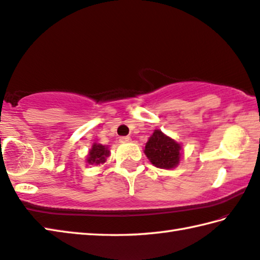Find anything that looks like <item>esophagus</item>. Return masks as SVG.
<instances>
[{
  "label": "esophagus",
  "instance_id": "esophagus-1",
  "mask_svg": "<svg viewBox=\"0 0 260 260\" xmlns=\"http://www.w3.org/2000/svg\"><path fill=\"white\" fill-rule=\"evenodd\" d=\"M119 141L121 143H127V142H131L132 139L129 138V136H121V138L119 139Z\"/></svg>",
  "mask_w": 260,
  "mask_h": 260
}]
</instances>
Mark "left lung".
<instances>
[{
    "label": "left lung",
    "mask_w": 260,
    "mask_h": 260,
    "mask_svg": "<svg viewBox=\"0 0 260 260\" xmlns=\"http://www.w3.org/2000/svg\"><path fill=\"white\" fill-rule=\"evenodd\" d=\"M144 153L153 166L161 169H173L177 167L182 159V144L171 136L154 129L145 143Z\"/></svg>",
    "instance_id": "obj_1"
}]
</instances>
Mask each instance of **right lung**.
I'll return each mask as SVG.
<instances>
[{"label":"right lung","mask_w":260,"mask_h":260,"mask_svg":"<svg viewBox=\"0 0 260 260\" xmlns=\"http://www.w3.org/2000/svg\"><path fill=\"white\" fill-rule=\"evenodd\" d=\"M110 155V150L108 145H102L100 143H93L92 148L88 150L86 162L88 165H99L105 164L107 161V157Z\"/></svg>","instance_id":"add662e5"}]
</instances>
